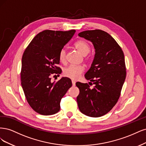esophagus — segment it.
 <instances>
[{
  "label": "esophagus",
  "mask_w": 146,
  "mask_h": 146,
  "mask_svg": "<svg viewBox=\"0 0 146 146\" xmlns=\"http://www.w3.org/2000/svg\"><path fill=\"white\" fill-rule=\"evenodd\" d=\"M72 84H73V86H75V85H76V82H75L74 80H72Z\"/></svg>",
  "instance_id": "esophagus-1"
}]
</instances>
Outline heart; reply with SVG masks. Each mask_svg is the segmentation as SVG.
Segmentation results:
<instances>
[{
	"label": "heart",
	"instance_id": "b5f03b06",
	"mask_svg": "<svg viewBox=\"0 0 146 146\" xmlns=\"http://www.w3.org/2000/svg\"><path fill=\"white\" fill-rule=\"evenodd\" d=\"M74 46L82 55H87L90 51V46L87 42L83 40H79L74 43ZM59 60L60 62L65 63L66 60V50L61 49L58 55ZM89 59V58H87ZM84 70L82 65H69L64 68L63 73L65 76L72 79H78Z\"/></svg>",
	"mask_w": 146,
	"mask_h": 146
}]
</instances>
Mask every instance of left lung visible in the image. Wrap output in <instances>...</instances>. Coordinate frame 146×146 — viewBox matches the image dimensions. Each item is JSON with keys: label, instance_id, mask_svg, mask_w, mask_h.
I'll list each match as a JSON object with an SVG mask.
<instances>
[{"label": "left lung", "instance_id": "left-lung-1", "mask_svg": "<svg viewBox=\"0 0 146 146\" xmlns=\"http://www.w3.org/2000/svg\"><path fill=\"white\" fill-rule=\"evenodd\" d=\"M79 36L91 41L95 54L91 67L85 74L94 84L76 82L79 89L77 102L79 110L90 117H100L110 111L119 100L126 76L123 50L107 32L101 30L81 32Z\"/></svg>", "mask_w": 146, "mask_h": 146}]
</instances>
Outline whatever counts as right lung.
Masks as SVG:
<instances>
[{
	"mask_svg": "<svg viewBox=\"0 0 146 146\" xmlns=\"http://www.w3.org/2000/svg\"><path fill=\"white\" fill-rule=\"evenodd\" d=\"M75 30H46L37 34L25 49L22 58L21 84L27 101L36 112L51 115L60 110L61 99L72 87L71 79L63 77L51 82V75L62 72L59 53L72 39Z\"/></svg>",
	"mask_w": 146,
	"mask_h": 146,
	"instance_id": "add662e5",
	"label": "right lung"
}]
</instances>
